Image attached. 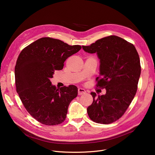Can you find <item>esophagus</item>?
<instances>
[{
  "mask_svg": "<svg viewBox=\"0 0 155 155\" xmlns=\"http://www.w3.org/2000/svg\"><path fill=\"white\" fill-rule=\"evenodd\" d=\"M85 91L84 90V88H79L78 89V95H82V94H84L85 93Z\"/></svg>",
  "mask_w": 155,
  "mask_h": 155,
  "instance_id": "obj_1",
  "label": "esophagus"
}]
</instances>
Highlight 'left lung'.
Instances as JSON below:
<instances>
[{"label": "left lung", "instance_id": "8db88e82", "mask_svg": "<svg viewBox=\"0 0 155 155\" xmlns=\"http://www.w3.org/2000/svg\"><path fill=\"white\" fill-rule=\"evenodd\" d=\"M82 48L97 54L101 64L96 86L106 89V94L98 97L91 92L93 102L87 108L88 115L97 123H112L123 116L136 94L141 75L139 54L132 43L114 35Z\"/></svg>", "mask_w": 155, "mask_h": 155}]
</instances>
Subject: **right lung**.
<instances>
[{
  "label": "right lung",
  "mask_w": 155,
  "mask_h": 155,
  "mask_svg": "<svg viewBox=\"0 0 155 155\" xmlns=\"http://www.w3.org/2000/svg\"><path fill=\"white\" fill-rule=\"evenodd\" d=\"M81 48L80 45L70 46L46 37L35 41L20 53L15 66L16 91L29 114L41 124L58 125L66 119L78 88L72 85L56 88L50 78Z\"/></svg>",
  "instance_id": "obj_1"
}]
</instances>
